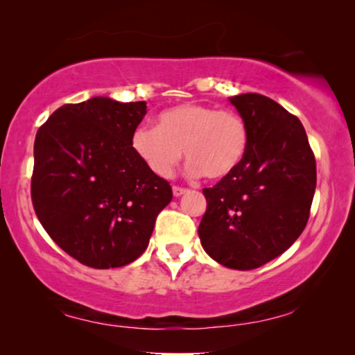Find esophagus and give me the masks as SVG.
<instances>
[{"label":"esophagus","mask_w":355,"mask_h":355,"mask_svg":"<svg viewBox=\"0 0 355 355\" xmlns=\"http://www.w3.org/2000/svg\"><path fill=\"white\" fill-rule=\"evenodd\" d=\"M187 192V189H184V187H178V186H174L173 187V196L174 197H181V196H184V193Z\"/></svg>","instance_id":"1"}]
</instances>
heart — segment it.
<instances>
[{
  "label": "heart",
  "instance_id": "obj_1",
  "mask_svg": "<svg viewBox=\"0 0 355 355\" xmlns=\"http://www.w3.org/2000/svg\"><path fill=\"white\" fill-rule=\"evenodd\" d=\"M249 140L245 119L234 111L182 103L163 110L157 116V128H135L130 147L159 178L171 176L184 150L189 173L223 179L244 162Z\"/></svg>",
  "mask_w": 355,
  "mask_h": 355
}]
</instances>
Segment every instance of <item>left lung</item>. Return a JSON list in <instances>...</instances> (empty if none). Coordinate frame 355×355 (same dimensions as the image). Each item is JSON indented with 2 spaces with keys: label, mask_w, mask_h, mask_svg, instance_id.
I'll use <instances>...</instances> for the list:
<instances>
[{
  "label": "left lung",
  "mask_w": 355,
  "mask_h": 355,
  "mask_svg": "<svg viewBox=\"0 0 355 355\" xmlns=\"http://www.w3.org/2000/svg\"><path fill=\"white\" fill-rule=\"evenodd\" d=\"M249 128L244 162L203 189L198 226L203 250L232 270H254L279 257L307 225L317 166L300 121L259 94L230 96Z\"/></svg>",
  "instance_id": "obj_1"
}]
</instances>
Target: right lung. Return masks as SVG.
Masks as SVG:
<instances>
[{"instance_id":"right-lung-1","label":"right lung","mask_w":355,"mask_h":355,"mask_svg":"<svg viewBox=\"0 0 355 355\" xmlns=\"http://www.w3.org/2000/svg\"><path fill=\"white\" fill-rule=\"evenodd\" d=\"M145 114V101L94 96L58 108L37 132L33 208L51 239L92 268L139 259L173 198L130 147Z\"/></svg>"}]
</instances>
